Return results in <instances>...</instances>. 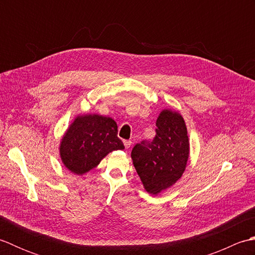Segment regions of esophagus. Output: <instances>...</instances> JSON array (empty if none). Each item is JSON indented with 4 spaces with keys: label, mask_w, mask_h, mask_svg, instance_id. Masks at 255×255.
I'll use <instances>...</instances> for the list:
<instances>
[{
    "label": "esophagus",
    "mask_w": 255,
    "mask_h": 255,
    "mask_svg": "<svg viewBox=\"0 0 255 255\" xmlns=\"http://www.w3.org/2000/svg\"><path fill=\"white\" fill-rule=\"evenodd\" d=\"M124 144H125V148H126V149H129V148L131 147L132 142L130 141V140H124Z\"/></svg>",
    "instance_id": "obj_1"
}]
</instances>
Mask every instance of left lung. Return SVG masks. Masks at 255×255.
I'll return each mask as SVG.
<instances>
[{
	"mask_svg": "<svg viewBox=\"0 0 255 255\" xmlns=\"http://www.w3.org/2000/svg\"><path fill=\"white\" fill-rule=\"evenodd\" d=\"M152 141L137 143L131 151L132 164L145 192L158 195L182 177L189 158L187 128L177 111L164 108L155 122Z\"/></svg>",
	"mask_w": 255,
	"mask_h": 255,
	"instance_id": "8db88e82",
	"label": "left lung"
}]
</instances>
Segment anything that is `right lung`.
Returning <instances> with one entry per match:
<instances>
[{
	"label": "right lung",
	"mask_w": 255,
	"mask_h": 255,
	"mask_svg": "<svg viewBox=\"0 0 255 255\" xmlns=\"http://www.w3.org/2000/svg\"><path fill=\"white\" fill-rule=\"evenodd\" d=\"M117 132L118 126L112 117L80 114L60 140L59 154L62 164L73 174H85L112 151L125 149Z\"/></svg>",
	"instance_id": "obj_1"
}]
</instances>
